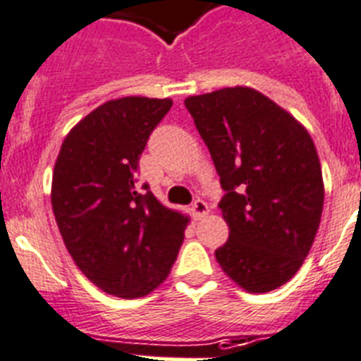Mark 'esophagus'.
<instances>
[{
  "label": "esophagus",
  "instance_id": "esophagus-1",
  "mask_svg": "<svg viewBox=\"0 0 361 361\" xmlns=\"http://www.w3.org/2000/svg\"><path fill=\"white\" fill-rule=\"evenodd\" d=\"M208 212H210V208H208V204L202 199H197L192 204V214L195 219H202L204 216H208Z\"/></svg>",
  "mask_w": 361,
  "mask_h": 361
}]
</instances>
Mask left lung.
Returning <instances> with one entry per match:
<instances>
[{"mask_svg": "<svg viewBox=\"0 0 361 361\" xmlns=\"http://www.w3.org/2000/svg\"><path fill=\"white\" fill-rule=\"evenodd\" d=\"M212 154L228 240L221 269L249 293L293 279L321 223L324 184L314 140L293 116L249 86L184 99Z\"/></svg>", "mask_w": 361, "mask_h": 361, "instance_id": "1", "label": "left lung"}]
</instances>
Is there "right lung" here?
<instances>
[{
  "mask_svg": "<svg viewBox=\"0 0 361 361\" xmlns=\"http://www.w3.org/2000/svg\"><path fill=\"white\" fill-rule=\"evenodd\" d=\"M171 105L142 95L106 101L66 134L56 157L51 204L64 245L82 275L114 297L157 290L190 223L134 186L149 134Z\"/></svg>",
  "mask_w": 361,
  "mask_h": 361,
  "instance_id": "right-lung-1",
  "label": "right lung"
}]
</instances>
